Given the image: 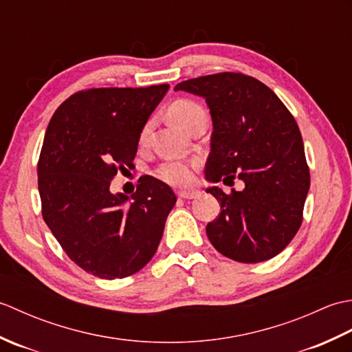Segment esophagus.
Returning <instances> with one entry per match:
<instances>
[{"label": "esophagus", "mask_w": 352, "mask_h": 352, "mask_svg": "<svg viewBox=\"0 0 352 352\" xmlns=\"http://www.w3.org/2000/svg\"><path fill=\"white\" fill-rule=\"evenodd\" d=\"M178 197L183 199H195V198L201 197V192L199 190H182V192H178Z\"/></svg>", "instance_id": "1"}]
</instances>
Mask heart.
Instances as JSON below:
<instances>
[{"instance_id":"obj_1","label":"heart","mask_w":352,"mask_h":352,"mask_svg":"<svg viewBox=\"0 0 352 352\" xmlns=\"http://www.w3.org/2000/svg\"><path fill=\"white\" fill-rule=\"evenodd\" d=\"M201 116H207L206 110L203 106H199L198 102L192 100H177L168 107L169 121L184 131H188L189 126L198 121ZM149 130H151V124L148 122L140 130L139 144H145L149 136ZM155 177L172 186H184L192 182L193 164L183 162H166L155 169Z\"/></svg>"}]
</instances>
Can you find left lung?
Returning a JSON list of instances; mask_svg holds the SVG:
<instances>
[{
	"label": "left lung",
	"mask_w": 352,
	"mask_h": 352,
	"mask_svg": "<svg viewBox=\"0 0 352 352\" xmlns=\"http://www.w3.org/2000/svg\"><path fill=\"white\" fill-rule=\"evenodd\" d=\"M175 91L203 96L210 109L212 151L206 178L243 182V190L207 192L222 212L207 223V237L223 256L260 263L290 243L302 222L310 170L300 129L271 89L241 72L182 81Z\"/></svg>",
	"instance_id": "1"
}]
</instances>
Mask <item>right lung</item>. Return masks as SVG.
Masks as SVG:
<instances>
[{
    "instance_id": "1",
    "label": "right lung",
    "mask_w": 352,
    "mask_h": 352,
    "mask_svg": "<svg viewBox=\"0 0 352 352\" xmlns=\"http://www.w3.org/2000/svg\"><path fill=\"white\" fill-rule=\"evenodd\" d=\"M169 85L100 87L56 110L37 163L42 216L68 257L102 280L140 271L157 251L175 193L153 177L131 197L111 193L133 163L139 134Z\"/></svg>"
}]
</instances>
